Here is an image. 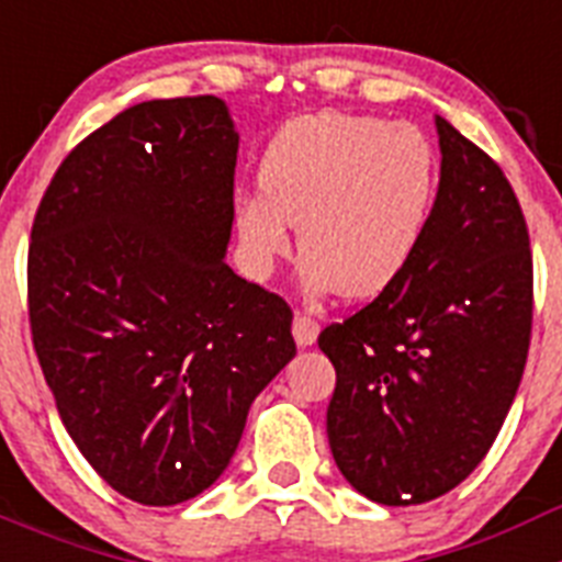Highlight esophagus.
<instances>
[{
	"mask_svg": "<svg viewBox=\"0 0 562 562\" xmlns=\"http://www.w3.org/2000/svg\"><path fill=\"white\" fill-rule=\"evenodd\" d=\"M292 335H295L297 346H312L317 340V335H321V324L312 315L297 312L295 321H292Z\"/></svg>",
	"mask_w": 562,
	"mask_h": 562,
	"instance_id": "34e87169",
	"label": "esophagus"
}]
</instances>
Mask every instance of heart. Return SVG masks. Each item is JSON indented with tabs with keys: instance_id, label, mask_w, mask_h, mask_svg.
Masks as SVG:
<instances>
[{
	"instance_id": "obj_1",
	"label": "heart",
	"mask_w": 562,
	"mask_h": 562,
	"mask_svg": "<svg viewBox=\"0 0 562 562\" xmlns=\"http://www.w3.org/2000/svg\"><path fill=\"white\" fill-rule=\"evenodd\" d=\"M439 160L411 123L317 112L272 134L258 191L233 207L238 245L256 276L290 250L297 227L306 286L371 297L408 270L434 216Z\"/></svg>"
}]
</instances>
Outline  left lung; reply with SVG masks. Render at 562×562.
<instances>
[{
	"label": "left lung",
	"mask_w": 562,
	"mask_h": 562,
	"mask_svg": "<svg viewBox=\"0 0 562 562\" xmlns=\"http://www.w3.org/2000/svg\"><path fill=\"white\" fill-rule=\"evenodd\" d=\"M441 177L408 270L317 346L337 371L326 434L340 473L385 506L450 493L513 408L532 340V250L498 162L436 117Z\"/></svg>",
	"instance_id": "left-lung-1"
}]
</instances>
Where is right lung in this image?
<instances>
[{
    "mask_svg": "<svg viewBox=\"0 0 562 562\" xmlns=\"http://www.w3.org/2000/svg\"><path fill=\"white\" fill-rule=\"evenodd\" d=\"M236 151L220 98L137 103L64 157L33 220L38 366L83 459L137 504L220 479L295 357L284 297L225 265Z\"/></svg>",
    "mask_w": 562,
    "mask_h": 562,
    "instance_id": "right-lung-1",
    "label": "right lung"
}]
</instances>
